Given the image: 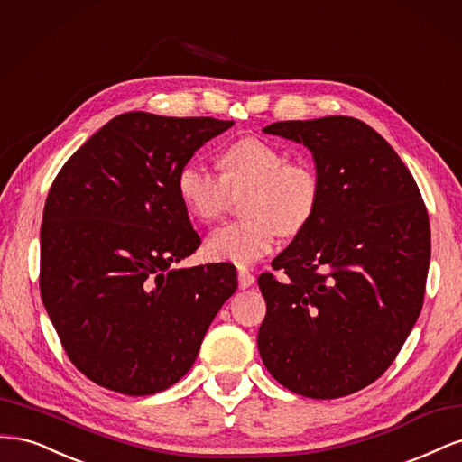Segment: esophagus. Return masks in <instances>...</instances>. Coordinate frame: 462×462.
I'll use <instances>...</instances> for the list:
<instances>
[{
  "label": "esophagus",
  "mask_w": 462,
  "mask_h": 462,
  "mask_svg": "<svg viewBox=\"0 0 462 462\" xmlns=\"http://www.w3.org/2000/svg\"><path fill=\"white\" fill-rule=\"evenodd\" d=\"M254 285V275L248 273L246 270H239V287L241 289H248Z\"/></svg>",
  "instance_id": "34e87169"
}]
</instances>
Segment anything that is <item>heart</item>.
<instances>
[{"instance_id":"1","label":"heart","mask_w":462,"mask_h":462,"mask_svg":"<svg viewBox=\"0 0 462 462\" xmlns=\"http://www.w3.org/2000/svg\"><path fill=\"white\" fill-rule=\"evenodd\" d=\"M219 175L199 162L180 165L175 187L180 204L199 221L221 216L229 194L245 192L246 217L214 229L206 241L212 260L248 268L275 246L277 233L297 235L312 219L321 183L304 162H287L285 152L256 136L227 144L217 156Z\"/></svg>"}]
</instances>
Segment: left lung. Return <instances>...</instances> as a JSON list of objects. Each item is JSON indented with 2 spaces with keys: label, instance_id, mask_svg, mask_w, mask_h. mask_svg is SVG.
I'll use <instances>...</instances> for the list:
<instances>
[{
  "label": "left lung",
  "instance_id": "obj_1",
  "mask_svg": "<svg viewBox=\"0 0 462 462\" xmlns=\"http://www.w3.org/2000/svg\"><path fill=\"white\" fill-rule=\"evenodd\" d=\"M263 133L312 152L321 183L312 219L262 273L263 366L289 391L337 399L375 382L422 310L430 221L407 165L366 123L331 116Z\"/></svg>",
  "mask_w": 462,
  "mask_h": 462
}]
</instances>
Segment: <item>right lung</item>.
<instances>
[{
	"mask_svg": "<svg viewBox=\"0 0 462 462\" xmlns=\"http://www.w3.org/2000/svg\"><path fill=\"white\" fill-rule=\"evenodd\" d=\"M233 121L129 111L55 177L40 227V295L69 360L123 395L177 383L233 292L229 263L175 268L200 246L175 179Z\"/></svg>",
	"mask_w": 462,
	"mask_h": 462,
	"instance_id": "obj_1",
	"label": "right lung"
}]
</instances>
